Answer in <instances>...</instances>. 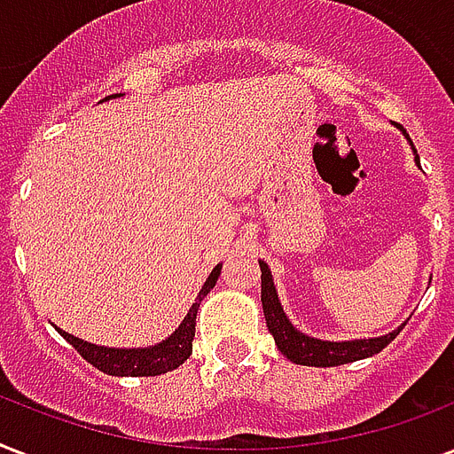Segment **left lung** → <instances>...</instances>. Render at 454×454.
Listing matches in <instances>:
<instances>
[{
    "mask_svg": "<svg viewBox=\"0 0 454 454\" xmlns=\"http://www.w3.org/2000/svg\"><path fill=\"white\" fill-rule=\"evenodd\" d=\"M259 266H262L263 316H266L269 332L273 334L278 348H280L285 358H290L297 365L334 367L353 363V360L370 358L374 353H380L381 348H387L395 339V334L401 332L395 330L387 337L358 339V341H320V339L306 337L303 332L294 330V325L283 313V306L278 301L276 287H273V280H270L269 266L263 262H259Z\"/></svg>",
    "mask_w": 454,
    "mask_h": 454,
    "instance_id": "obj_1",
    "label": "left lung"
}]
</instances>
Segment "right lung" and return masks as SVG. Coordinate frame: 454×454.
<instances>
[{
  "label": "right lung",
  "mask_w": 454,
  "mask_h": 454,
  "mask_svg": "<svg viewBox=\"0 0 454 454\" xmlns=\"http://www.w3.org/2000/svg\"><path fill=\"white\" fill-rule=\"evenodd\" d=\"M117 96V94H113ZM108 96V98H113ZM221 273V263L209 273L207 283L202 285V290L198 294V301L192 303L188 316L184 317V323L178 325V330L171 334L169 339H164L162 344L153 346V348H106V346L89 344L82 339L67 334V332L59 330L66 341L74 346V351L80 353L82 358L98 367L101 372L113 374V377H155V374H164L176 370L178 365H184V360L192 353V337H195V316H198L200 301L212 292L216 285V278Z\"/></svg>",
  "instance_id": "obj_1"
}]
</instances>
